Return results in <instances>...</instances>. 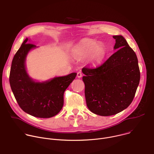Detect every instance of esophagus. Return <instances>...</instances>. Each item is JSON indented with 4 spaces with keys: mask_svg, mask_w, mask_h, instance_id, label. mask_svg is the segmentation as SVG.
<instances>
[{
    "mask_svg": "<svg viewBox=\"0 0 154 154\" xmlns=\"http://www.w3.org/2000/svg\"><path fill=\"white\" fill-rule=\"evenodd\" d=\"M82 73H81V72H78V73H77V76H78V78H80L82 77Z\"/></svg>",
    "mask_w": 154,
    "mask_h": 154,
    "instance_id": "esophagus-1",
    "label": "esophagus"
}]
</instances>
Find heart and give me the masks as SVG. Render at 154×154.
<instances>
[{
  "instance_id": "heart-1",
  "label": "heart",
  "mask_w": 154,
  "mask_h": 154,
  "mask_svg": "<svg viewBox=\"0 0 154 154\" xmlns=\"http://www.w3.org/2000/svg\"><path fill=\"white\" fill-rule=\"evenodd\" d=\"M75 53L81 56H87L91 54L90 61L92 63H100L106 54L104 45L98 44L94 40H86L82 42L76 48Z\"/></svg>"
}]
</instances>
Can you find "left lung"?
I'll list each match as a JSON object with an SVG mask.
<instances>
[{"mask_svg":"<svg viewBox=\"0 0 154 154\" xmlns=\"http://www.w3.org/2000/svg\"><path fill=\"white\" fill-rule=\"evenodd\" d=\"M113 38L117 51L101 66L82 69L87 106L104 116L121 112L131 104L140 79L135 53L123 36Z\"/></svg>","mask_w":154,"mask_h":154,"instance_id":"obj_1","label":"left lung"}]
</instances>
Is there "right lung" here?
<instances>
[{"mask_svg": "<svg viewBox=\"0 0 154 154\" xmlns=\"http://www.w3.org/2000/svg\"><path fill=\"white\" fill-rule=\"evenodd\" d=\"M28 41V38L25 39L13 59L10 86L19 106L25 112L38 118H51L62 109L64 91L75 79L76 73L35 82L26 71L25 59L28 52L36 46Z\"/></svg>", "mask_w": 154, "mask_h": 154, "instance_id": "add662e5", "label": "right lung"}]
</instances>
